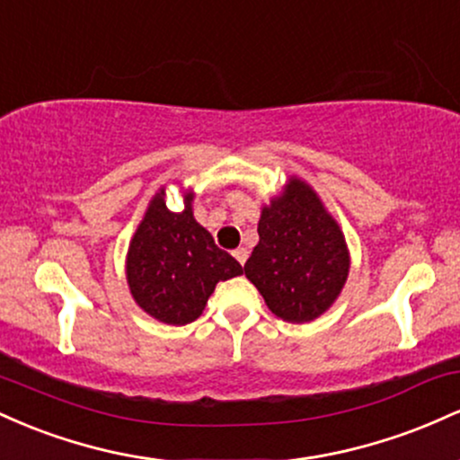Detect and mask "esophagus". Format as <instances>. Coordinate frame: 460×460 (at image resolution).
<instances>
[{"label": "esophagus", "mask_w": 460, "mask_h": 460, "mask_svg": "<svg viewBox=\"0 0 460 460\" xmlns=\"http://www.w3.org/2000/svg\"><path fill=\"white\" fill-rule=\"evenodd\" d=\"M234 257H235V260H237V261H240V263H242V266H244V263H246V260H248V251H246V248H244V246L235 248V251H234Z\"/></svg>", "instance_id": "obj_1"}]
</instances>
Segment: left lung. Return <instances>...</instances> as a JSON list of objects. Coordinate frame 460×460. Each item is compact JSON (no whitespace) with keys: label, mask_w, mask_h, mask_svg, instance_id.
I'll list each match as a JSON object with an SVG mask.
<instances>
[{"label":"left lung","mask_w":460,"mask_h":460,"mask_svg":"<svg viewBox=\"0 0 460 460\" xmlns=\"http://www.w3.org/2000/svg\"><path fill=\"white\" fill-rule=\"evenodd\" d=\"M257 234L260 244L252 248L244 272L268 309L296 324L324 314L344 288L350 257L344 234L318 194L292 179L283 197L263 208Z\"/></svg>","instance_id":"left-lung-1"}]
</instances>
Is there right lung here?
Wrapping results in <instances>:
<instances>
[{
	"label": "right lung",
	"mask_w": 460,
	"mask_h": 460,
	"mask_svg": "<svg viewBox=\"0 0 460 460\" xmlns=\"http://www.w3.org/2000/svg\"><path fill=\"white\" fill-rule=\"evenodd\" d=\"M190 200L192 194L186 209L175 214L164 203V190L155 194L128 252L131 296L146 314L172 326L197 320L216 283L244 272L194 220Z\"/></svg>",
	"instance_id": "obj_1"
}]
</instances>
